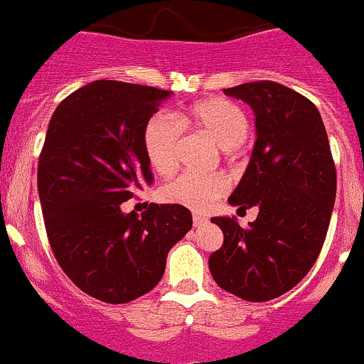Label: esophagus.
Masks as SVG:
<instances>
[{
    "label": "esophagus",
    "instance_id": "1",
    "mask_svg": "<svg viewBox=\"0 0 364 364\" xmlns=\"http://www.w3.org/2000/svg\"><path fill=\"white\" fill-rule=\"evenodd\" d=\"M207 223V218L203 214H193V225L195 227H202V225Z\"/></svg>",
    "mask_w": 364,
    "mask_h": 364
}]
</instances>
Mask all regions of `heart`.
<instances>
[{"label": "heart", "instance_id": "1", "mask_svg": "<svg viewBox=\"0 0 364 364\" xmlns=\"http://www.w3.org/2000/svg\"><path fill=\"white\" fill-rule=\"evenodd\" d=\"M182 121L209 136L223 150L237 148L248 134L247 114L230 100H207L196 103L182 116ZM143 146L154 171L159 175H169L178 164L180 154V130L175 121L164 114L151 117L144 127ZM227 189L228 178L223 173H182L162 186L161 198L166 203L205 210L223 196Z\"/></svg>", "mask_w": 364, "mask_h": 364}]
</instances>
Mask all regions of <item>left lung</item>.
<instances>
[{"label": "left lung", "instance_id": "obj_1", "mask_svg": "<svg viewBox=\"0 0 364 364\" xmlns=\"http://www.w3.org/2000/svg\"><path fill=\"white\" fill-rule=\"evenodd\" d=\"M254 109L250 164L228 202L257 207L247 228L213 218L223 245L209 257L213 279L248 302H268L293 289L320 255L336 198V166L316 105L272 80L223 89Z\"/></svg>", "mask_w": 364, "mask_h": 364}]
</instances>
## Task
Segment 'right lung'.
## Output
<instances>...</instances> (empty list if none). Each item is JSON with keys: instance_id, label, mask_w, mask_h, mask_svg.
<instances>
[{"instance_id": "right-lung-1", "label": "right lung", "mask_w": 364, "mask_h": 364, "mask_svg": "<svg viewBox=\"0 0 364 364\" xmlns=\"http://www.w3.org/2000/svg\"><path fill=\"white\" fill-rule=\"evenodd\" d=\"M171 91L96 80L64 98L50 119L37 189L55 259L76 288L107 304L146 295L173 245L191 230V210L121 203L151 186L143 132Z\"/></svg>"}]
</instances>
